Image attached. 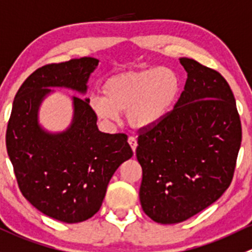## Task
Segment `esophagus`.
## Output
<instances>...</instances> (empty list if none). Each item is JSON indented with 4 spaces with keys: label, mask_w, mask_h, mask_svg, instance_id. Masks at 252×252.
I'll return each mask as SVG.
<instances>
[{
    "label": "esophagus",
    "mask_w": 252,
    "mask_h": 252,
    "mask_svg": "<svg viewBox=\"0 0 252 252\" xmlns=\"http://www.w3.org/2000/svg\"><path fill=\"white\" fill-rule=\"evenodd\" d=\"M128 143H129V145H130L131 150H133L134 153H135L136 146H138V143H136V139L134 138V136H129V138H128Z\"/></svg>",
    "instance_id": "34e87169"
}]
</instances>
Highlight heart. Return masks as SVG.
I'll use <instances>...</instances> for the list:
<instances>
[{
	"mask_svg": "<svg viewBox=\"0 0 252 252\" xmlns=\"http://www.w3.org/2000/svg\"><path fill=\"white\" fill-rule=\"evenodd\" d=\"M102 94L103 97L91 99L98 118L116 122L119 113H126L133 128H148L173 108L181 94V77L167 66L121 72L104 82Z\"/></svg>",
	"mask_w": 252,
	"mask_h": 252,
	"instance_id": "1",
	"label": "heart"
}]
</instances>
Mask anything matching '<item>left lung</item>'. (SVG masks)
<instances>
[{
  "mask_svg": "<svg viewBox=\"0 0 252 252\" xmlns=\"http://www.w3.org/2000/svg\"><path fill=\"white\" fill-rule=\"evenodd\" d=\"M185 90L172 111L140 129L136 158L143 168L141 208L160 224L185 221L230 186L241 145L233 91L218 71L181 58Z\"/></svg>",
  "mask_w": 252,
  "mask_h": 252,
  "instance_id": "1",
  "label": "left lung"
}]
</instances>
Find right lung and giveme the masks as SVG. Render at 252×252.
<instances>
[{"label": "right lung", "mask_w": 252, "mask_h": 252, "mask_svg": "<svg viewBox=\"0 0 252 252\" xmlns=\"http://www.w3.org/2000/svg\"><path fill=\"white\" fill-rule=\"evenodd\" d=\"M97 65L86 56L39 67L19 87L7 126V153L22 194L41 213L69 224L99 211L109 180L133 156L126 134L98 130L89 98L72 97L74 118L63 133H49L38 123L51 87L85 94Z\"/></svg>", "instance_id": "add662e5"}]
</instances>
